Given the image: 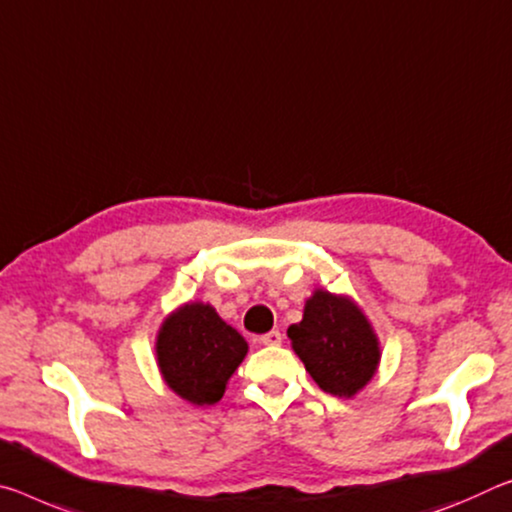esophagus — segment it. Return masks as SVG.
I'll list each match as a JSON object with an SVG mask.
<instances>
[{
  "instance_id": "esophagus-1",
  "label": "esophagus",
  "mask_w": 512,
  "mask_h": 512,
  "mask_svg": "<svg viewBox=\"0 0 512 512\" xmlns=\"http://www.w3.org/2000/svg\"><path fill=\"white\" fill-rule=\"evenodd\" d=\"M282 339L285 337H282L280 330H271V332H266V335L259 337V342H262L264 346H280Z\"/></svg>"
}]
</instances>
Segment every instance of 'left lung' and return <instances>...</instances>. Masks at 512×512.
Here are the masks:
<instances>
[{
  "label": "left lung",
  "instance_id": "obj_1",
  "mask_svg": "<svg viewBox=\"0 0 512 512\" xmlns=\"http://www.w3.org/2000/svg\"><path fill=\"white\" fill-rule=\"evenodd\" d=\"M287 337L323 392L353 396L376 373V335L348 298L316 291L307 300L303 321L289 326Z\"/></svg>",
  "mask_w": 512,
  "mask_h": 512
}]
</instances>
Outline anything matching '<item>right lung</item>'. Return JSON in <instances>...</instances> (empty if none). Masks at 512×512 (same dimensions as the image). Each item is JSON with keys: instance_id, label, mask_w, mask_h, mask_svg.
Instances as JSON below:
<instances>
[{"instance_id": "add662e5", "label": "right lung", "mask_w": 512, "mask_h": 512, "mask_svg": "<svg viewBox=\"0 0 512 512\" xmlns=\"http://www.w3.org/2000/svg\"><path fill=\"white\" fill-rule=\"evenodd\" d=\"M246 353V339L202 303L170 314L157 339L159 367L168 387L196 405L221 401L227 378Z\"/></svg>"}]
</instances>
